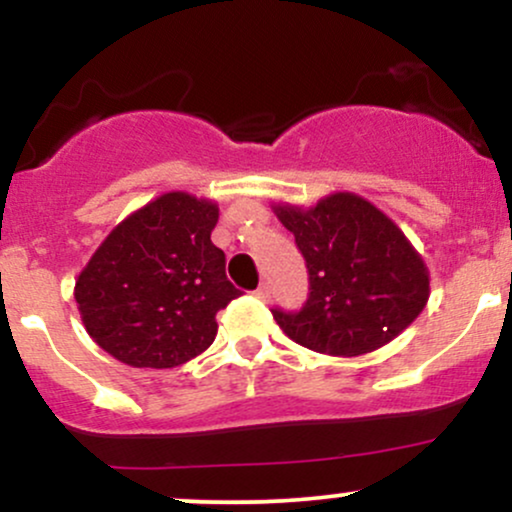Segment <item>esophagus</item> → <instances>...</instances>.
I'll return each instance as SVG.
<instances>
[{"label":"esophagus","mask_w":512,"mask_h":512,"mask_svg":"<svg viewBox=\"0 0 512 512\" xmlns=\"http://www.w3.org/2000/svg\"><path fill=\"white\" fill-rule=\"evenodd\" d=\"M255 296H257V298H260V301H264V303H267V301H269V298H272V291H269V286H267V284H262V286H260V289H257V291H255Z\"/></svg>","instance_id":"esophagus-1"}]
</instances>
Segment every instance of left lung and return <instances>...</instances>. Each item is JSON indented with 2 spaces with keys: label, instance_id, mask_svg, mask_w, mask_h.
Masks as SVG:
<instances>
[{
  "label": "left lung",
  "instance_id": "left-lung-1",
  "mask_svg": "<svg viewBox=\"0 0 512 512\" xmlns=\"http://www.w3.org/2000/svg\"><path fill=\"white\" fill-rule=\"evenodd\" d=\"M274 211L308 267L303 308L272 310L296 344L317 354L361 356L392 342L426 308L424 260L368 199L337 192L310 209L276 204Z\"/></svg>",
  "mask_w": 512,
  "mask_h": 512
}]
</instances>
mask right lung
<instances>
[{"instance_id":"obj_1","label":"right lung","mask_w":512,"mask_h":512,"mask_svg":"<svg viewBox=\"0 0 512 512\" xmlns=\"http://www.w3.org/2000/svg\"><path fill=\"white\" fill-rule=\"evenodd\" d=\"M219 207L166 192L117 223L74 286L91 339L132 368H175L214 342L216 313L240 296L211 243Z\"/></svg>"}]
</instances>
